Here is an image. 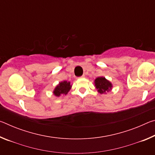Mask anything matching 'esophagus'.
<instances>
[{"label":"esophagus","mask_w":155,"mask_h":155,"mask_svg":"<svg viewBox=\"0 0 155 155\" xmlns=\"http://www.w3.org/2000/svg\"><path fill=\"white\" fill-rule=\"evenodd\" d=\"M84 77H85V75H83V76H81V77H79V78H83Z\"/></svg>","instance_id":"esophagus-1"}]
</instances>
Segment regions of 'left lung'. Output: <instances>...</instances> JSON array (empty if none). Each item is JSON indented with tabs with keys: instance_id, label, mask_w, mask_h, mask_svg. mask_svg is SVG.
Returning a JSON list of instances; mask_svg holds the SVG:
<instances>
[{
	"instance_id": "left-lung-1",
	"label": "left lung",
	"mask_w": 155,
	"mask_h": 155,
	"mask_svg": "<svg viewBox=\"0 0 155 155\" xmlns=\"http://www.w3.org/2000/svg\"><path fill=\"white\" fill-rule=\"evenodd\" d=\"M94 84L98 92L101 94L106 93V91L108 92L112 87V84L104 77L96 78L94 81Z\"/></svg>"
}]
</instances>
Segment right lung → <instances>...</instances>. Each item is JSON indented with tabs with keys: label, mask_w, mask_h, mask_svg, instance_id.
<instances>
[{
	"label": "right lung",
	"mask_w": 155,
	"mask_h": 155,
	"mask_svg": "<svg viewBox=\"0 0 155 155\" xmlns=\"http://www.w3.org/2000/svg\"><path fill=\"white\" fill-rule=\"evenodd\" d=\"M72 85H70V82H68L66 81H62L59 83L58 85L57 86L53 91V94L54 96H60L62 94H67L68 91L71 89Z\"/></svg>",
	"instance_id": "1"
}]
</instances>
